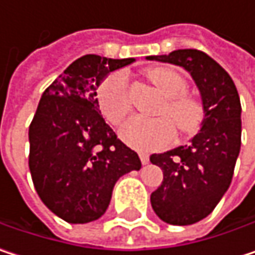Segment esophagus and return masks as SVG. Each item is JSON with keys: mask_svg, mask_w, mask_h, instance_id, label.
<instances>
[{"mask_svg": "<svg viewBox=\"0 0 255 255\" xmlns=\"http://www.w3.org/2000/svg\"><path fill=\"white\" fill-rule=\"evenodd\" d=\"M138 156H140V161H141L143 165H146L149 162V155L146 152H138Z\"/></svg>", "mask_w": 255, "mask_h": 255, "instance_id": "1", "label": "esophagus"}]
</instances>
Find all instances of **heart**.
Returning a JSON list of instances; mask_svg holds the SVG:
<instances>
[{
    "mask_svg": "<svg viewBox=\"0 0 255 255\" xmlns=\"http://www.w3.org/2000/svg\"><path fill=\"white\" fill-rule=\"evenodd\" d=\"M147 77L165 97L158 111L162 114L161 117L137 115L129 118L120 129L121 138L137 150H153L170 144L176 135L172 119L183 132L193 131L201 120L199 105L184 94L186 81L178 72L167 66H155L147 71ZM97 103L103 117L114 126H118L127 117L131 111V99L126 72L111 74L102 81L97 88Z\"/></svg>",
    "mask_w": 255,
    "mask_h": 255,
    "instance_id": "heart-1",
    "label": "heart"
}]
</instances>
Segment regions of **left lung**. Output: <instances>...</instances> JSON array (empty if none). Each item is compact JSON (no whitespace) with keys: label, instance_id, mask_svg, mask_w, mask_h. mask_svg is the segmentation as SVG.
<instances>
[{"label":"left lung","instance_id":"1","mask_svg":"<svg viewBox=\"0 0 255 255\" xmlns=\"http://www.w3.org/2000/svg\"><path fill=\"white\" fill-rule=\"evenodd\" d=\"M146 59L183 68L201 94L204 120L190 144L150 155V162L164 173L161 186L150 195L153 211L168 225H193L211 214L229 189L241 150L239 94L229 74L199 50Z\"/></svg>","mask_w":255,"mask_h":255}]
</instances>
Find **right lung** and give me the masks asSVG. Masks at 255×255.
<instances>
[{
  "label": "right lung",
  "mask_w": 255,
  "mask_h": 255,
  "mask_svg": "<svg viewBox=\"0 0 255 255\" xmlns=\"http://www.w3.org/2000/svg\"><path fill=\"white\" fill-rule=\"evenodd\" d=\"M134 59L87 54L71 63L42 93L29 127V170L36 193L72 225L100 219L118 178L138 171V155L100 115L97 87Z\"/></svg>",
  "instance_id": "right-lung-1"
}]
</instances>
